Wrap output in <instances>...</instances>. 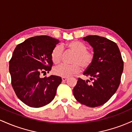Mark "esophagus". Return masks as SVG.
Masks as SVG:
<instances>
[{"instance_id":"esophagus-1","label":"esophagus","mask_w":132,"mask_h":132,"mask_svg":"<svg viewBox=\"0 0 132 132\" xmlns=\"http://www.w3.org/2000/svg\"><path fill=\"white\" fill-rule=\"evenodd\" d=\"M67 79H68V78H65V77H63V78H62V81H66Z\"/></svg>"}]
</instances>
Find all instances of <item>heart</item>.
Masks as SVG:
<instances>
[{"mask_svg": "<svg viewBox=\"0 0 132 132\" xmlns=\"http://www.w3.org/2000/svg\"><path fill=\"white\" fill-rule=\"evenodd\" d=\"M68 49L75 53L72 59V64L68 65L62 64L54 68L53 72L55 75L63 77H69L72 75L78 73L82 69H87L94 59V54L92 51L87 50L85 44L79 41H73L64 45ZM63 47L56 45L53 49L51 53V60L54 64H58L61 61L63 54Z\"/></svg>", "mask_w": 132, "mask_h": 132, "instance_id": "1", "label": "heart"}]
</instances>
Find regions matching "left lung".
<instances>
[{
	"label": "left lung",
	"instance_id": "left-lung-1",
	"mask_svg": "<svg viewBox=\"0 0 132 132\" xmlns=\"http://www.w3.org/2000/svg\"><path fill=\"white\" fill-rule=\"evenodd\" d=\"M83 40L94 50V61L83 73L92 82L79 78L72 92L81 104L90 107H98L107 102L117 90L123 61L119 47L112 41L97 35L87 36Z\"/></svg>",
	"mask_w": 132,
	"mask_h": 132
}]
</instances>
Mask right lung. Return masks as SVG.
Wrapping results in <instances>:
<instances>
[{
    "label": "right lung",
    "mask_w": 132,
    "mask_h": 132,
    "mask_svg": "<svg viewBox=\"0 0 132 132\" xmlns=\"http://www.w3.org/2000/svg\"><path fill=\"white\" fill-rule=\"evenodd\" d=\"M58 43L49 36H37L19 44L13 51L9 61L12 86L18 98L29 107H43L55 97L61 77L40 75L51 69V51Z\"/></svg>",
    "instance_id": "right-lung-1"
}]
</instances>
